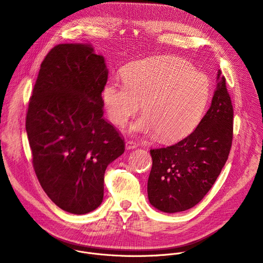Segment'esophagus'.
<instances>
[{
  "label": "esophagus",
  "instance_id": "esophagus-1",
  "mask_svg": "<svg viewBox=\"0 0 263 263\" xmlns=\"http://www.w3.org/2000/svg\"><path fill=\"white\" fill-rule=\"evenodd\" d=\"M136 146H137L136 143L133 142V141H131V140H128V141L126 142V148H127V149H133V148H135Z\"/></svg>",
  "mask_w": 263,
  "mask_h": 263
}]
</instances>
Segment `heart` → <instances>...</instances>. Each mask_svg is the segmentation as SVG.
Instances as JSON below:
<instances>
[{
  "label": "heart",
  "instance_id": "heart-1",
  "mask_svg": "<svg viewBox=\"0 0 263 263\" xmlns=\"http://www.w3.org/2000/svg\"><path fill=\"white\" fill-rule=\"evenodd\" d=\"M124 80L109 79L103 101L112 123L124 127L139 110L142 116L132 130L174 139L200 123L211 93L206 73L186 60L162 56L136 61L124 69Z\"/></svg>",
  "mask_w": 263,
  "mask_h": 263
}]
</instances>
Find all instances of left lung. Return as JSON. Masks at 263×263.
Segmentation results:
<instances>
[{"mask_svg":"<svg viewBox=\"0 0 263 263\" xmlns=\"http://www.w3.org/2000/svg\"><path fill=\"white\" fill-rule=\"evenodd\" d=\"M211 106L195 131L179 142L152 148L147 198L156 209L176 213L196 206L226 163L233 137V107L218 70Z\"/></svg>","mask_w":263,"mask_h":263,"instance_id":"1","label":"left lung"}]
</instances>
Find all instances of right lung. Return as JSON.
<instances>
[{"mask_svg": "<svg viewBox=\"0 0 263 263\" xmlns=\"http://www.w3.org/2000/svg\"><path fill=\"white\" fill-rule=\"evenodd\" d=\"M108 69L88 44L54 47L42 62L26 118L35 174L62 210L85 214L104 197V174L125 152L103 118Z\"/></svg>", "mask_w": 263, "mask_h": 263, "instance_id": "1", "label": "right lung"}]
</instances>
